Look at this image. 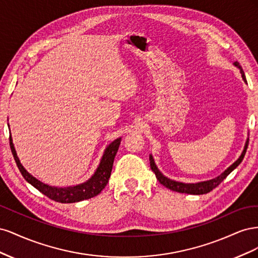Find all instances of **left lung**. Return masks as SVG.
<instances>
[{
  "label": "left lung",
  "mask_w": 258,
  "mask_h": 258,
  "mask_svg": "<svg viewBox=\"0 0 258 258\" xmlns=\"http://www.w3.org/2000/svg\"><path fill=\"white\" fill-rule=\"evenodd\" d=\"M235 66L237 68L240 69V72L242 74V79H243V81L246 83V79H245V75H244V72L243 70H242L241 66L238 61L235 62ZM247 145H248V140L245 143V146H244V150L243 152H242L241 156L239 157V159L233 162L232 165L227 168V170H225L224 172L220 175L217 176L213 179H210V181H206V182H200V183H196V184H185V183H181V182H175V181H172V179H170L166 176H163L161 174L160 171L158 170V168L156 167L155 162H154V159L152 157V155L150 156V162H151V168L152 170L154 171V173L156 175V177H157L158 181L160 182V184H162L163 186H166L167 188L171 189V190H174V191H177V192H182V194H190V195H204V194H208L210 192L211 190H213L214 188H216V187L220 185L224 179L227 177L230 172H232L233 170H235L240 163L241 161L243 160L244 158V155L246 153V148H247Z\"/></svg>",
  "instance_id": "left-lung-1"
}]
</instances>
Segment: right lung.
<instances>
[{
  "instance_id": "right-lung-1",
  "label": "right lung",
  "mask_w": 258,
  "mask_h": 258,
  "mask_svg": "<svg viewBox=\"0 0 258 258\" xmlns=\"http://www.w3.org/2000/svg\"><path fill=\"white\" fill-rule=\"evenodd\" d=\"M119 144H120V138L115 140L112 144L108 145L95 175H93L89 181L74 187L57 188V187H51L40 182L38 179H36L35 177H33L30 173L27 172V170L22 167L17 157V154H16V151H15L12 138L10 137V145H11V150L14 156V159L16 161L17 167L21 172L22 176L25 177L26 181H28L31 185H33L37 190H40L42 194H44L45 196H47L53 201L61 202V204H73V202H79L82 200L89 199L97 196V195H99L101 191H102V189L108 182V178L111 176L114 158L117 151H118Z\"/></svg>"
}]
</instances>
